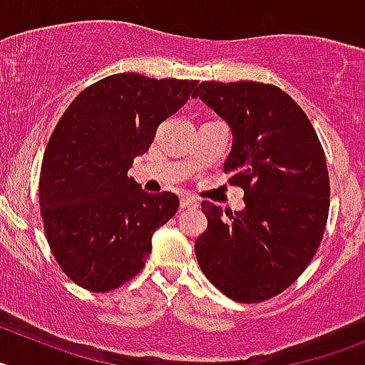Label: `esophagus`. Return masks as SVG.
<instances>
[{"label": "esophagus", "mask_w": 365, "mask_h": 365, "mask_svg": "<svg viewBox=\"0 0 365 365\" xmlns=\"http://www.w3.org/2000/svg\"><path fill=\"white\" fill-rule=\"evenodd\" d=\"M179 205L182 210H186V208H195V206H199V202H197V199L190 197V195H182L179 201Z\"/></svg>", "instance_id": "obj_1"}]
</instances>
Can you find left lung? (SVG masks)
<instances>
[{"label": "left lung", "mask_w": 365, "mask_h": 365, "mask_svg": "<svg viewBox=\"0 0 365 365\" xmlns=\"http://www.w3.org/2000/svg\"><path fill=\"white\" fill-rule=\"evenodd\" d=\"M195 98L230 125L228 182L245 210L202 201L208 228L195 241L205 276L241 303L278 296L307 269L324 240L329 172L311 120L272 83L201 82Z\"/></svg>", "instance_id": "8db88e82"}]
</instances>
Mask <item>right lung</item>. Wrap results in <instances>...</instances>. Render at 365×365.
<instances>
[{"label":"right lung","instance_id":"1","mask_svg":"<svg viewBox=\"0 0 365 365\" xmlns=\"http://www.w3.org/2000/svg\"><path fill=\"white\" fill-rule=\"evenodd\" d=\"M195 86L111 74L83 89L58 120L41 160L40 212L54 259L82 289L109 292L133 279L153 232L179 210L175 193L144 192L128 170Z\"/></svg>","mask_w":365,"mask_h":365}]
</instances>
